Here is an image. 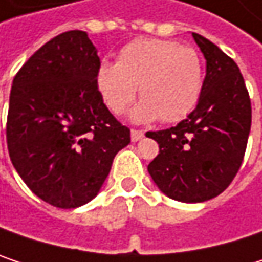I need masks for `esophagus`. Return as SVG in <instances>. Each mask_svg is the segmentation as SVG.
Instances as JSON below:
<instances>
[{
    "mask_svg": "<svg viewBox=\"0 0 262 262\" xmlns=\"http://www.w3.org/2000/svg\"><path fill=\"white\" fill-rule=\"evenodd\" d=\"M144 138V132L142 130H135V129H132L130 130V139L133 142H136V141H139V139H142Z\"/></svg>",
    "mask_w": 262,
    "mask_h": 262,
    "instance_id": "1",
    "label": "esophagus"
}]
</instances>
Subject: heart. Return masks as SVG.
Wrapping results in <instances>:
<instances>
[{
	"label": "heart",
	"instance_id": "b5f03b06",
	"mask_svg": "<svg viewBox=\"0 0 262 262\" xmlns=\"http://www.w3.org/2000/svg\"><path fill=\"white\" fill-rule=\"evenodd\" d=\"M97 89L114 114L130 111L133 123H178L197 106L205 84V63L197 50L161 39H136L121 48L117 63L103 62L95 74Z\"/></svg>",
	"mask_w": 262,
	"mask_h": 262
}]
</instances>
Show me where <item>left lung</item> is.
Segmentation results:
<instances>
[{
	"mask_svg": "<svg viewBox=\"0 0 262 262\" xmlns=\"http://www.w3.org/2000/svg\"><path fill=\"white\" fill-rule=\"evenodd\" d=\"M206 59L195 109L171 129L147 132L159 155L147 170L170 199L200 203L223 192L238 173L250 133L252 107L236 63L215 43L192 33Z\"/></svg>",
	"mask_w": 262,
	"mask_h": 262,
	"instance_id": "left-lung-1",
	"label": "left lung"
}]
</instances>
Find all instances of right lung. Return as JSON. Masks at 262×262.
Listing matches in <instances>:
<instances>
[{
  "instance_id": "add662e5",
  "label": "right lung",
  "mask_w": 262,
  "mask_h": 262,
  "mask_svg": "<svg viewBox=\"0 0 262 262\" xmlns=\"http://www.w3.org/2000/svg\"><path fill=\"white\" fill-rule=\"evenodd\" d=\"M97 48L86 31H65L42 45L12 83L7 115L10 161L43 202L73 209L91 202L130 130L97 89Z\"/></svg>"
}]
</instances>
